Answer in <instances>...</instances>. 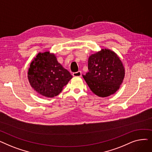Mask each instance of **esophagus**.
<instances>
[{"instance_id": "obj_1", "label": "esophagus", "mask_w": 152, "mask_h": 152, "mask_svg": "<svg viewBox=\"0 0 152 152\" xmlns=\"http://www.w3.org/2000/svg\"><path fill=\"white\" fill-rule=\"evenodd\" d=\"M73 76L74 77H80L81 76V71H79L77 72H76V73H73Z\"/></svg>"}]
</instances>
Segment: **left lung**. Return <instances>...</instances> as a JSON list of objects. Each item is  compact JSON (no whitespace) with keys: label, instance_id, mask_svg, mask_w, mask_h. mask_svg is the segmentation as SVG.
Wrapping results in <instances>:
<instances>
[{"label":"left lung","instance_id":"obj_1","mask_svg":"<svg viewBox=\"0 0 152 152\" xmlns=\"http://www.w3.org/2000/svg\"><path fill=\"white\" fill-rule=\"evenodd\" d=\"M88 69L83 76L92 92L100 97H108L119 90L125 76L121 60L115 52L108 49L90 56Z\"/></svg>","mask_w":152,"mask_h":152}]
</instances>
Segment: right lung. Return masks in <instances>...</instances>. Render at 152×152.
<instances>
[{
    "mask_svg": "<svg viewBox=\"0 0 152 152\" xmlns=\"http://www.w3.org/2000/svg\"><path fill=\"white\" fill-rule=\"evenodd\" d=\"M73 77L49 51L39 52L30 63L28 79L32 88L45 97L58 95Z\"/></svg>",
    "mask_w": 152,
    "mask_h": 152,
    "instance_id": "1",
    "label": "right lung"
}]
</instances>
